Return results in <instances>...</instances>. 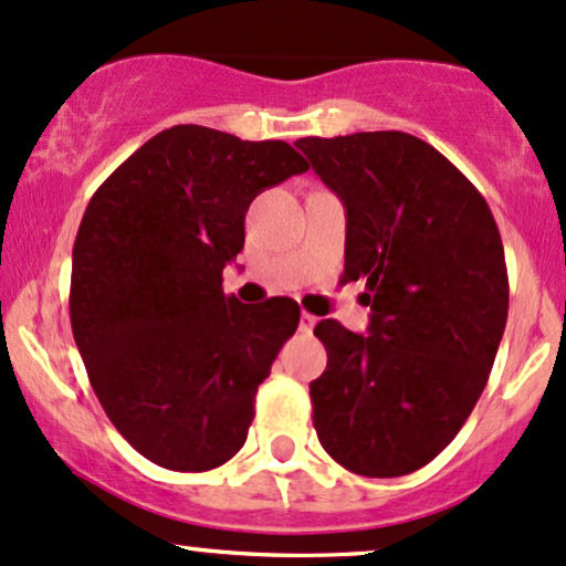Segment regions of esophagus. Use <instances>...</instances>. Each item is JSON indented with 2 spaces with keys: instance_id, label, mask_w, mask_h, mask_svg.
<instances>
[{
  "instance_id": "obj_1",
  "label": "esophagus",
  "mask_w": 566,
  "mask_h": 566,
  "mask_svg": "<svg viewBox=\"0 0 566 566\" xmlns=\"http://www.w3.org/2000/svg\"><path fill=\"white\" fill-rule=\"evenodd\" d=\"M314 324H316V316L314 314H305V311H303V316H301V329H303V333H311V329H314Z\"/></svg>"
}]
</instances>
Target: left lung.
I'll use <instances>...</instances> for the list:
<instances>
[{"label": "left lung", "instance_id": "left-lung-1", "mask_svg": "<svg viewBox=\"0 0 566 566\" xmlns=\"http://www.w3.org/2000/svg\"><path fill=\"white\" fill-rule=\"evenodd\" d=\"M346 205L343 279H365L369 333L324 319L311 382L322 447L359 476L423 469L482 396L509 319L500 231L476 186L409 133L301 138Z\"/></svg>", "mask_w": 566, "mask_h": 566}]
</instances>
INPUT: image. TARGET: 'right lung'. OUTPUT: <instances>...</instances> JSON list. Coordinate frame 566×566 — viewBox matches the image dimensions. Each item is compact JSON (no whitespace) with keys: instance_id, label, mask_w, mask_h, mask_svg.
I'll return each mask as SVG.
<instances>
[{"instance_id":"1","label":"right lung","mask_w":566,"mask_h":566,"mask_svg":"<svg viewBox=\"0 0 566 566\" xmlns=\"http://www.w3.org/2000/svg\"><path fill=\"white\" fill-rule=\"evenodd\" d=\"M308 170L284 140L175 125L90 199L71 263V329L116 431L170 471H210L242 450L258 386L295 333L292 297L223 292L244 212Z\"/></svg>"}]
</instances>
